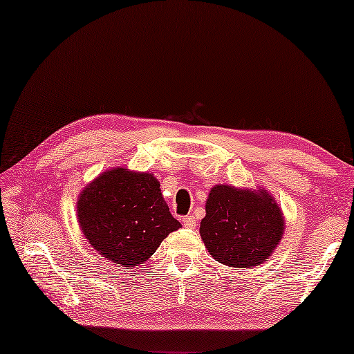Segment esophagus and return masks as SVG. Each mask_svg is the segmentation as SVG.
I'll use <instances>...</instances> for the list:
<instances>
[{
	"label": "esophagus",
	"instance_id": "obj_1",
	"mask_svg": "<svg viewBox=\"0 0 354 354\" xmlns=\"http://www.w3.org/2000/svg\"><path fill=\"white\" fill-rule=\"evenodd\" d=\"M182 223H183L185 227H188V229H194L196 227V218L191 216V215L182 218Z\"/></svg>",
	"mask_w": 354,
	"mask_h": 354
}]
</instances>
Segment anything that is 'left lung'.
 <instances>
[{"label": "left lung", "mask_w": 354, "mask_h": 354, "mask_svg": "<svg viewBox=\"0 0 354 354\" xmlns=\"http://www.w3.org/2000/svg\"><path fill=\"white\" fill-rule=\"evenodd\" d=\"M281 207L266 189L215 185L205 202L201 236L210 256L235 268L262 265L282 240Z\"/></svg>", "instance_id": "obj_1"}]
</instances>
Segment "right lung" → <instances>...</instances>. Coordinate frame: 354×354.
<instances>
[{"mask_svg": "<svg viewBox=\"0 0 354 354\" xmlns=\"http://www.w3.org/2000/svg\"><path fill=\"white\" fill-rule=\"evenodd\" d=\"M77 216L89 245L113 263L138 266L182 224L171 215L149 172L113 167L80 193Z\"/></svg>", "mask_w": 354, "mask_h": 354, "instance_id": "obj_1", "label": "right lung"}]
</instances>
